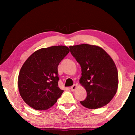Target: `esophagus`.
I'll list each match as a JSON object with an SVG mask.
<instances>
[{
  "label": "esophagus",
  "mask_w": 135,
  "mask_h": 135,
  "mask_svg": "<svg viewBox=\"0 0 135 135\" xmlns=\"http://www.w3.org/2000/svg\"><path fill=\"white\" fill-rule=\"evenodd\" d=\"M76 88H77V84H74V85H73L71 87V91H74L76 90Z\"/></svg>",
  "instance_id": "obj_1"
}]
</instances>
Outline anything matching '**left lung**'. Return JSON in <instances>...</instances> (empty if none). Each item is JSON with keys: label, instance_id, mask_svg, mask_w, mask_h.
Segmentation results:
<instances>
[{"label": "left lung", "instance_id": "obj_1", "mask_svg": "<svg viewBox=\"0 0 135 135\" xmlns=\"http://www.w3.org/2000/svg\"><path fill=\"white\" fill-rule=\"evenodd\" d=\"M70 52L81 68L80 83L87 97L80 104L90 109L108 104L117 92L118 76L111 56L98 46L82 44L69 47Z\"/></svg>", "mask_w": 135, "mask_h": 135}]
</instances>
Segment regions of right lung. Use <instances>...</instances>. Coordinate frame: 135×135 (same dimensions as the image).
Returning <instances> with one entry per match:
<instances>
[{"label":"right lung","mask_w":135,"mask_h":135,"mask_svg":"<svg viewBox=\"0 0 135 135\" xmlns=\"http://www.w3.org/2000/svg\"><path fill=\"white\" fill-rule=\"evenodd\" d=\"M65 46L42 48L28 57L20 70L18 89L22 99L36 110L51 108L64 90L58 87L59 63L69 53Z\"/></svg>","instance_id":"obj_1"}]
</instances>
